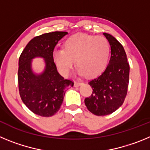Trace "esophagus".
<instances>
[{
    "label": "esophagus",
    "instance_id": "34e87169",
    "mask_svg": "<svg viewBox=\"0 0 150 150\" xmlns=\"http://www.w3.org/2000/svg\"><path fill=\"white\" fill-rule=\"evenodd\" d=\"M81 84H82L81 82H75V83H74V86L75 87L79 86H80Z\"/></svg>",
    "mask_w": 150,
    "mask_h": 150
}]
</instances>
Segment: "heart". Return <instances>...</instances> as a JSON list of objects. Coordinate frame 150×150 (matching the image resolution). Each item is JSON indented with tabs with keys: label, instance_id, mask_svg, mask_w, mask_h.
<instances>
[{
	"label": "heart",
	"instance_id": "1",
	"mask_svg": "<svg viewBox=\"0 0 150 150\" xmlns=\"http://www.w3.org/2000/svg\"><path fill=\"white\" fill-rule=\"evenodd\" d=\"M64 46V49L55 48L52 52L55 65L64 76L70 75L74 60L78 73L87 76L101 73L108 63L110 46L104 37L76 34L67 38Z\"/></svg>",
	"mask_w": 150,
	"mask_h": 150
}]
</instances>
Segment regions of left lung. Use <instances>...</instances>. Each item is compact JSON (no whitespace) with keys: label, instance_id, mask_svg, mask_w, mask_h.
I'll return each mask as SVG.
<instances>
[{"label":"left lung","instance_id":"left-lung-1","mask_svg":"<svg viewBox=\"0 0 150 150\" xmlns=\"http://www.w3.org/2000/svg\"><path fill=\"white\" fill-rule=\"evenodd\" d=\"M103 34L110 46V59L105 70L88 81L93 91L85 98L87 109L96 116L109 115L121 107L129 81L130 67L123 46L111 34Z\"/></svg>","mask_w":150,"mask_h":150}]
</instances>
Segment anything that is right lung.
Segmentation results:
<instances>
[{"label":"right lung","instance_id":"add662e5","mask_svg":"<svg viewBox=\"0 0 150 150\" xmlns=\"http://www.w3.org/2000/svg\"><path fill=\"white\" fill-rule=\"evenodd\" d=\"M66 31H55L38 36L29 41L18 60L19 94L26 107L34 113L44 117L53 116L64 100L66 89L74 83L64 79L57 71L52 59L55 45L66 35ZM40 57L45 62L43 71L37 73L33 59Z\"/></svg>","mask_w":150,"mask_h":150}]
</instances>
